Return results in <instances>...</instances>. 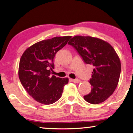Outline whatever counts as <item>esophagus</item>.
I'll return each instance as SVG.
<instances>
[{
  "label": "esophagus",
  "mask_w": 133,
  "mask_h": 133,
  "mask_svg": "<svg viewBox=\"0 0 133 133\" xmlns=\"http://www.w3.org/2000/svg\"><path fill=\"white\" fill-rule=\"evenodd\" d=\"M70 81L71 82H74V83H79V80L77 79H71Z\"/></svg>",
  "instance_id": "esophagus-1"
}]
</instances>
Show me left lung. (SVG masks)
<instances>
[{"label": "left lung", "instance_id": "obj_1", "mask_svg": "<svg viewBox=\"0 0 133 133\" xmlns=\"http://www.w3.org/2000/svg\"><path fill=\"white\" fill-rule=\"evenodd\" d=\"M68 44L73 46L86 64L94 67L89 94L83 96L88 102L98 104L104 102L117 88L121 73V62L110 44L98 38L77 35Z\"/></svg>", "mask_w": 133, "mask_h": 133}]
</instances>
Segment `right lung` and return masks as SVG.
Listing matches in <instances>:
<instances>
[{"label": "right lung", "instance_id": "add662e5", "mask_svg": "<svg viewBox=\"0 0 133 133\" xmlns=\"http://www.w3.org/2000/svg\"><path fill=\"white\" fill-rule=\"evenodd\" d=\"M71 36L56 37L33 44L21 56L18 75L22 85L38 102L53 104L61 98L67 77L51 75L56 54L66 45Z\"/></svg>", "mask_w": 133, "mask_h": 133}]
</instances>
